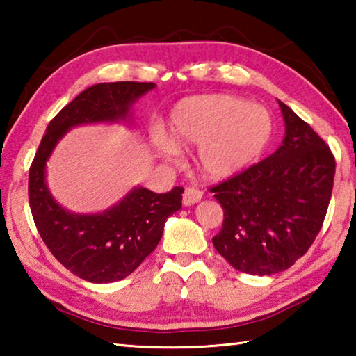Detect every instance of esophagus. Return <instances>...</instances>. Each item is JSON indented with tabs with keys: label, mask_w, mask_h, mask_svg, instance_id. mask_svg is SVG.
Masks as SVG:
<instances>
[{
	"label": "esophagus",
	"mask_w": 356,
	"mask_h": 356,
	"mask_svg": "<svg viewBox=\"0 0 356 356\" xmlns=\"http://www.w3.org/2000/svg\"><path fill=\"white\" fill-rule=\"evenodd\" d=\"M201 200H202V191L200 188H195V186H188V188H185L184 196H182V201L185 206H193V204L200 202Z\"/></svg>",
	"instance_id": "esophagus-1"
}]
</instances>
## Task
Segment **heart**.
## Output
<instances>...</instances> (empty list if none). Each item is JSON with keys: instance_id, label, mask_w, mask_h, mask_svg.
Returning a JSON list of instances; mask_svg holds the SVG:
<instances>
[{"instance_id": "obj_1", "label": "heart", "mask_w": 356, "mask_h": 356, "mask_svg": "<svg viewBox=\"0 0 356 356\" xmlns=\"http://www.w3.org/2000/svg\"><path fill=\"white\" fill-rule=\"evenodd\" d=\"M170 134L171 140L156 136L166 156H176L177 147L197 146V170L221 180L261 156L272 138L273 120L261 105L236 95L209 94L180 102L171 114Z\"/></svg>"}]
</instances>
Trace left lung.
<instances>
[{
  "label": "left lung",
  "mask_w": 356,
  "mask_h": 356,
  "mask_svg": "<svg viewBox=\"0 0 356 356\" xmlns=\"http://www.w3.org/2000/svg\"><path fill=\"white\" fill-rule=\"evenodd\" d=\"M278 104L286 124L278 150L209 188L225 212L215 250L238 272L259 276L292 267L314 243L336 170L327 143Z\"/></svg>",
  "instance_id": "8db88e82"
}]
</instances>
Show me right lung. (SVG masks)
Instances as JSON below:
<instances>
[{"instance_id": "obj_1", "label": "right lung", "mask_w": 356, "mask_h": 356, "mask_svg": "<svg viewBox=\"0 0 356 356\" xmlns=\"http://www.w3.org/2000/svg\"><path fill=\"white\" fill-rule=\"evenodd\" d=\"M154 83L116 81L88 88L48 124L29 168V207L47 248L78 278L89 282L120 281L134 273L159 245L165 221L182 207V186L154 193L143 186L104 213H70L53 200L45 165L58 141L81 124L125 120L135 100Z\"/></svg>"}]
</instances>
